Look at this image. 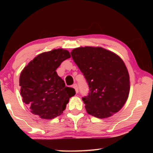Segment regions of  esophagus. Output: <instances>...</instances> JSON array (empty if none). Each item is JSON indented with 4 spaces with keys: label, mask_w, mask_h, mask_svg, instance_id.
Segmentation results:
<instances>
[{
    "label": "esophagus",
    "mask_w": 153,
    "mask_h": 153,
    "mask_svg": "<svg viewBox=\"0 0 153 153\" xmlns=\"http://www.w3.org/2000/svg\"><path fill=\"white\" fill-rule=\"evenodd\" d=\"M72 87L74 88V90H75V92H76V93H78V92H79L78 86H77V85L76 84V83H74V84L72 85Z\"/></svg>",
    "instance_id": "1"
}]
</instances>
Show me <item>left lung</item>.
<instances>
[{"mask_svg": "<svg viewBox=\"0 0 153 153\" xmlns=\"http://www.w3.org/2000/svg\"><path fill=\"white\" fill-rule=\"evenodd\" d=\"M71 54L90 88L82 98L88 114L106 118L118 112L130 90L128 70L120 56L98 47L76 48Z\"/></svg>", "mask_w": 153, "mask_h": 153, "instance_id": "left-lung-1", "label": "left lung"}]
</instances>
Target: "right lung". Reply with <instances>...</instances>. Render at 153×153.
Returning <instances> with one entry per match:
<instances>
[{
	"instance_id": "obj_1",
	"label": "right lung",
	"mask_w": 153,
	"mask_h": 153,
	"mask_svg": "<svg viewBox=\"0 0 153 153\" xmlns=\"http://www.w3.org/2000/svg\"><path fill=\"white\" fill-rule=\"evenodd\" d=\"M71 57L63 49H53L37 56L22 71L19 77L23 102L31 113L42 119H53L63 113L71 97L76 93L66 87L56 69Z\"/></svg>"
}]
</instances>
